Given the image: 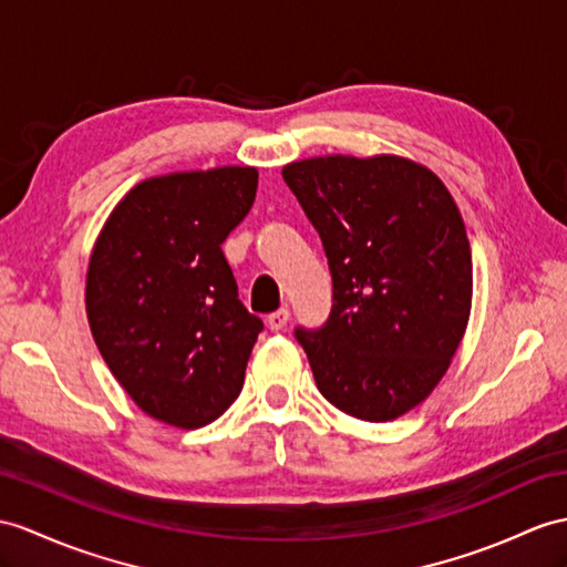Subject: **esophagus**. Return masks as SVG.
Listing matches in <instances>:
<instances>
[{
  "mask_svg": "<svg viewBox=\"0 0 567 567\" xmlns=\"http://www.w3.org/2000/svg\"><path fill=\"white\" fill-rule=\"evenodd\" d=\"M288 320H291V310L281 308V310H276V312H271V315L267 317V324H269V329H274V331H281V329H286Z\"/></svg>",
  "mask_w": 567,
  "mask_h": 567,
  "instance_id": "esophagus-1",
  "label": "esophagus"
}]
</instances>
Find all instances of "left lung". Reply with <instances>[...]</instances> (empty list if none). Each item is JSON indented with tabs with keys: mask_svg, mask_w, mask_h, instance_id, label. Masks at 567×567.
I'll return each instance as SVG.
<instances>
[{
	"mask_svg": "<svg viewBox=\"0 0 567 567\" xmlns=\"http://www.w3.org/2000/svg\"><path fill=\"white\" fill-rule=\"evenodd\" d=\"M324 245L334 306L322 329H296L317 390L361 421L425 402L472 312V247L450 189L404 156H315L284 165Z\"/></svg>",
	"mask_w": 567,
	"mask_h": 567,
	"instance_id": "obj_1",
	"label": "left lung"
}]
</instances>
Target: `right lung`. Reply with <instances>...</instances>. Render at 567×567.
<instances>
[{"label": "right lung", "instance_id": "add662e5", "mask_svg": "<svg viewBox=\"0 0 567 567\" xmlns=\"http://www.w3.org/2000/svg\"><path fill=\"white\" fill-rule=\"evenodd\" d=\"M257 168L146 177L110 212L86 271L89 327L146 416L185 431L236 402L261 320L220 245L252 209Z\"/></svg>", "mask_w": 567, "mask_h": 567}]
</instances>
